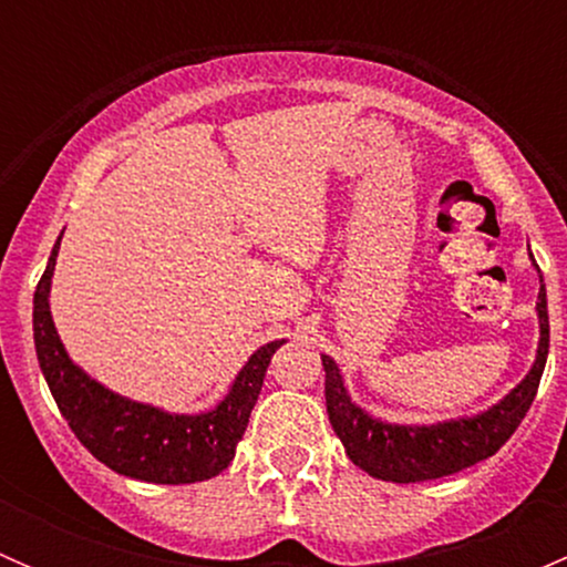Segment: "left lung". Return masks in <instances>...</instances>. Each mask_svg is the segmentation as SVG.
I'll return each mask as SVG.
<instances>
[{"label":"left lung","mask_w":567,"mask_h":567,"mask_svg":"<svg viewBox=\"0 0 567 567\" xmlns=\"http://www.w3.org/2000/svg\"><path fill=\"white\" fill-rule=\"evenodd\" d=\"M537 320H540V342H537V357L527 379L483 414L436 422V425H392V422L375 420L353 403L334 359L320 357L326 370V411L348 458L364 468L370 477L390 480V483H425V480L447 477V474L491 458L527 416L540 386L543 368H546L548 310L543 274L540 293H537Z\"/></svg>","instance_id":"left-lung-1"}]
</instances>
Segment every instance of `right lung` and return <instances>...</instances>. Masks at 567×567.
Wrapping results in <instances>:
<instances>
[{
    "label": "right lung",
    "instance_id": "right-lung-1",
    "mask_svg": "<svg viewBox=\"0 0 567 567\" xmlns=\"http://www.w3.org/2000/svg\"><path fill=\"white\" fill-rule=\"evenodd\" d=\"M60 238L35 288L32 329L45 384L79 442L112 472L142 483L183 485L225 472L236 455V444L247 431L268 362L285 340L257 348L236 375L225 400L203 414H169L156 405L109 392L71 362L51 320L49 290Z\"/></svg>",
    "mask_w": 567,
    "mask_h": 567
}]
</instances>
